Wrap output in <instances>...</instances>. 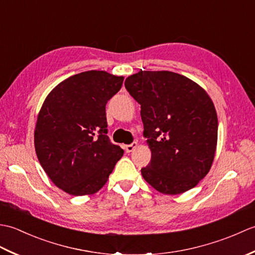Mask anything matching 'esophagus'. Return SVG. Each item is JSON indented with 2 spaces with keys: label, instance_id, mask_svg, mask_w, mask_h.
<instances>
[{
  "label": "esophagus",
  "instance_id": "1",
  "mask_svg": "<svg viewBox=\"0 0 255 255\" xmlns=\"http://www.w3.org/2000/svg\"><path fill=\"white\" fill-rule=\"evenodd\" d=\"M138 147V143L136 142V141H133L131 144H127V145H125L124 147V149H125V151H126L127 153H129V152H132V151L136 149Z\"/></svg>",
  "mask_w": 255,
  "mask_h": 255
}]
</instances>
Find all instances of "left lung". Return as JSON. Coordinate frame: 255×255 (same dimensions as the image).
<instances>
[{
    "label": "left lung",
    "mask_w": 255,
    "mask_h": 255,
    "mask_svg": "<svg viewBox=\"0 0 255 255\" xmlns=\"http://www.w3.org/2000/svg\"><path fill=\"white\" fill-rule=\"evenodd\" d=\"M125 88L140 106L151 161L141 174L160 193L177 195L207 175L217 147L214 103L194 81L170 71H140Z\"/></svg>",
    "instance_id": "8db88e82"
}]
</instances>
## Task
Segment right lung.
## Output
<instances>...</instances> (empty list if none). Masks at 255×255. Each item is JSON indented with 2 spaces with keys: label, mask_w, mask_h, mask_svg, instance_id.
Returning <instances> with one entry per match:
<instances>
[{
  "label": "right lung",
  "mask_w": 255,
  "mask_h": 255,
  "mask_svg": "<svg viewBox=\"0 0 255 255\" xmlns=\"http://www.w3.org/2000/svg\"><path fill=\"white\" fill-rule=\"evenodd\" d=\"M124 77L82 72L59 83L42 104L35 128V150L53 184L74 196L105 185L124 150L107 136L105 106Z\"/></svg>",
  "instance_id": "1"
}]
</instances>
